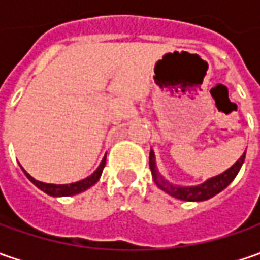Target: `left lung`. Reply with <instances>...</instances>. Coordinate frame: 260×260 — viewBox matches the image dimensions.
Segmentation results:
<instances>
[{
    "label": "left lung",
    "instance_id": "1",
    "mask_svg": "<svg viewBox=\"0 0 260 260\" xmlns=\"http://www.w3.org/2000/svg\"><path fill=\"white\" fill-rule=\"evenodd\" d=\"M246 152L242 155V157L236 162L232 168H229L224 174L217 175L214 178L205 181L204 184L197 185V186H176V185L169 184L168 181L164 179V176L157 172V168L155 164V153L153 150H150V156H149V165H150V171H152V176L155 184L165 191L169 195H172L178 200H184V201H205L215 194L221 192L227 185L230 184L236 178V175L239 174L240 168L245 162Z\"/></svg>",
    "mask_w": 260,
    "mask_h": 260
}]
</instances>
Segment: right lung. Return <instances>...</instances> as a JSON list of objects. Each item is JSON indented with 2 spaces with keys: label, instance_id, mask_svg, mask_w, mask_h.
Here are the masks:
<instances>
[{
  "label": "right lung",
  "instance_id": "1",
  "mask_svg": "<svg viewBox=\"0 0 260 260\" xmlns=\"http://www.w3.org/2000/svg\"><path fill=\"white\" fill-rule=\"evenodd\" d=\"M104 166H105V157L103 159L101 165L98 166V169H96L91 176H88V178L82 179V181H79V182H74V184H66V185L45 184V182H40V181L35 179L33 176H30V175L27 174L25 171H24V174L25 176H27V178H28V179H30V181H31V182L39 188V189H42V191L46 192V194L52 195V197H68V195L79 194V192H82V191L88 189L89 186H92L94 184H96V181L100 179V176H101V174H103Z\"/></svg>",
  "mask_w": 260,
  "mask_h": 260
}]
</instances>
